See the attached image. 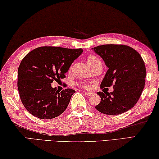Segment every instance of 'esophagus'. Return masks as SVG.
Instances as JSON below:
<instances>
[{
  "label": "esophagus",
  "instance_id": "1",
  "mask_svg": "<svg viewBox=\"0 0 159 159\" xmlns=\"http://www.w3.org/2000/svg\"><path fill=\"white\" fill-rule=\"evenodd\" d=\"M85 95H93V93H92V92H87V91H84V92Z\"/></svg>",
  "mask_w": 159,
  "mask_h": 159
}]
</instances>
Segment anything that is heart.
<instances>
[{
    "instance_id": "b5f03b06",
    "label": "heart",
    "mask_w": 159,
    "mask_h": 159,
    "mask_svg": "<svg viewBox=\"0 0 159 159\" xmlns=\"http://www.w3.org/2000/svg\"><path fill=\"white\" fill-rule=\"evenodd\" d=\"M88 64H89V66H93V65H95L98 64V63H101L100 59L98 57L95 56V55H90V56L88 57ZM84 88H89V85H84Z\"/></svg>"
}]
</instances>
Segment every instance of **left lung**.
<instances>
[{
	"mask_svg": "<svg viewBox=\"0 0 159 159\" xmlns=\"http://www.w3.org/2000/svg\"><path fill=\"white\" fill-rule=\"evenodd\" d=\"M102 57L108 70L100 88L113 85L111 93L98 92L101 101L95 109L108 115L122 114L132 108L145 85L146 67L141 55L123 44H105L93 48Z\"/></svg>",
	"mask_w": 159,
	"mask_h": 159,
	"instance_id": "obj_1",
	"label": "left lung"
}]
</instances>
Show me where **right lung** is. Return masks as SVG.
<instances>
[{
  "label": "right lung",
  "mask_w": 159,
  "mask_h": 159,
  "mask_svg": "<svg viewBox=\"0 0 159 159\" xmlns=\"http://www.w3.org/2000/svg\"><path fill=\"white\" fill-rule=\"evenodd\" d=\"M82 52V49L41 47L22 59L17 70V88L22 104L30 114L49 120L64 112L75 90L60 92L51 84L66 78L65 74Z\"/></svg>",
  "instance_id": "1"
}]
</instances>
